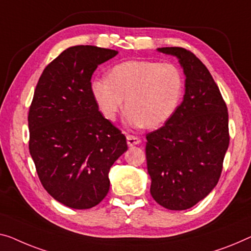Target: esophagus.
<instances>
[{
	"label": "esophagus",
	"instance_id": "1",
	"mask_svg": "<svg viewBox=\"0 0 251 251\" xmlns=\"http://www.w3.org/2000/svg\"><path fill=\"white\" fill-rule=\"evenodd\" d=\"M126 138H127V144H128V147H134V145H137L141 143V140L137 136L127 135Z\"/></svg>",
	"mask_w": 251,
	"mask_h": 251
}]
</instances>
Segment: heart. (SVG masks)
<instances>
[{
    "label": "heart",
    "mask_w": 251,
    "mask_h": 251,
    "mask_svg": "<svg viewBox=\"0 0 251 251\" xmlns=\"http://www.w3.org/2000/svg\"><path fill=\"white\" fill-rule=\"evenodd\" d=\"M182 87V76L175 65L142 59L119 63L107 77L91 82L93 98L108 121H115L125 99L128 124L147 128L169 121L180 101Z\"/></svg>",
    "instance_id": "obj_1"
}]
</instances>
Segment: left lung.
<instances>
[{
  "mask_svg": "<svg viewBox=\"0 0 251 251\" xmlns=\"http://www.w3.org/2000/svg\"><path fill=\"white\" fill-rule=\"evenodd\" d=\"M178 57L186 75L182 102L162 127L147 134L152 197L174 211L193 207L218 184L229 147V114L201 61L181 47L158 48Z\"/></svg>",
  "mask_w": 251,
  "mask_h": 251,
  "instance_id": "obj_1",
  "label": "left lung"
}]
</instances>
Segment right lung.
<instances>
[{"label": "right lung", "mask_w": 251, "mask_h": 251, "mask_svg": "<svg viewBox=\"0 0 251 251\" xmlns=\"http://www.w3.org/2000/svg\"><path fill=\"white\" fill-rule=\"evenodd\" d=\"M117 50L73 46L39 77L28 114L29 151L39 180L65 206L87 209L109 190L110 167L127 150L126 137L99 111L91 76Z\"/></svg>", "instance_id": "add662e5"}]
</instances>
